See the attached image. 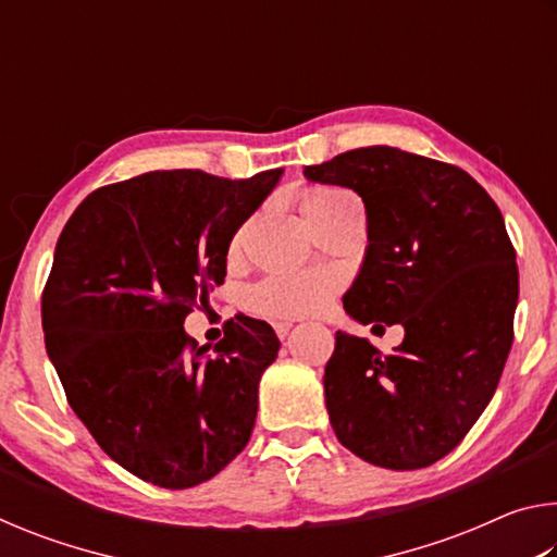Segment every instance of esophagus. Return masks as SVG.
<instances>
[{"label":"esophagus","instance_id":"esophagus-1","mask_svg":"<svg viewBox=\"0 0 557 557\" xmlns=\"http://www.w3.org/2000/svg\"><path fill=\"white\" fill-rule=\"evenodd\" d=\"M272 326H275V332H277L280 338H285L292 332V326H295V324H292V322H275Z\"/></svg>","mask_w":557,"mask_h":557}]
</instances>
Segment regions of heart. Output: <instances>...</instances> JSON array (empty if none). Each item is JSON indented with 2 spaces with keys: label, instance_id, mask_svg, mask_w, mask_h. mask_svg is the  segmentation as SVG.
I'll list each match as a JSON object with an SVG mask.
<instances>
[{
  "label": "heart",
  "instance_id": "1",
  "mask_svg": "<svg viewBox=\"0 0 557 557\" xmlns=\"http://www.w3.org/2000/svg\"><path fill=\"white\" fill-rule=\"evenodd\" d=\"M354 199L344 188L334 186H317L301 196V215L305 221H314L317 215L342 203ZM334 282L324 272H287V275L268 277L265 282L250 292V307L256 312L275 319H295L312 314L322 309L329 297H332Z\"/></svg>",
  "mask_w": 557,
  "mask_h": 557
}]
</instances>
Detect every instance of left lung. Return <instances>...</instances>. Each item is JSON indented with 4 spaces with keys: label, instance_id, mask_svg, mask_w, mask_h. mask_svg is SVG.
<instances>
[{
    "label": "left lung",
    "instance_id": "left-lung-1",
    "mask_svg": "<svg viewBox=\"0 0 557 557\" xmlns=\"http://www.w3.org/2000/svg\"><path fill=\"white\" fill-rule=\"evenodd\" d=\"M305 178L351 188L366 206L369 245L346 314L405 329L391 356L336 332L324 369L336 437L375 467L435 465L494 398L511 351L518 268L504 215L459 166L398 147L351 149L305 166Z\"/></svg>",
    "mask_w": 557,
    "mask_h": 557
}]
</instances>
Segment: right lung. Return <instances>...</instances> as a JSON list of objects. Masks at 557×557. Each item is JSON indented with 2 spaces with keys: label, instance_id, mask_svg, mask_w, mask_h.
Segmentation results:
<instances>
[{
  "label": "right lung",
  "instance_id": "1",
  "mask_svg": "<svg viewBox=\"0 0 557 557\" xmlns=\"http://www.w3.org/2000/svg\"><path fill=\"white\" fill-rule=\"evenodd\" d=\"M280 176L149 172L86 196L55 243L46 354L102 451L149 484H203L248 445L275 329L238 314L211 348L184 319L223 285L233 235Z\"/></svg>",
  "mask_w": 557,
  "mask_h": 557
}]
</instances>
